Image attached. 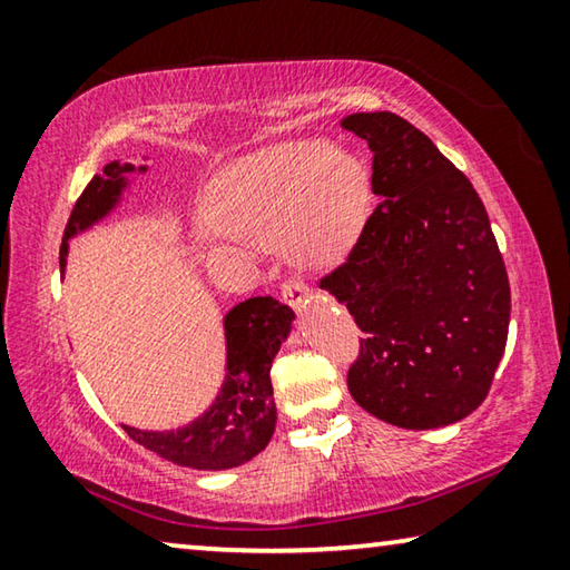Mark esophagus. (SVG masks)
<instances>
[{
  "instance_id": "esophagus-1",
  "label": "esophagus",
  "mask_w": 570,
  "mask_h": 570,
  "mask_svg": "<svg viewBox=\"0 0 570 570\" xmlns=\"http://www.w3.org/2000/svg\"><path fill=\"white\" fill-rule=\"evenodd\" d=\"M282 296L288 306L302 308L308 298V286L302 282H286L282 288Z\"/></svg>"
}]
</instances>
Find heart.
Wrapping results in <instances>:
<instances>
[{
    "mask_svg": "<svg viewBox=\"0 0 570 570\" xmlns=\"http://www.w3.org/2000/svg\"><path fill=\"white\" fill-rule=\"evenodd\" d=\"M370 196V173L360 158L306 138L228 163L200 190L198 208L220 238L282 246L294 266L320 268L350 248ZM210 248L234 250L228 244Z\"/></svg>",
    "mask_w": 570,
    "mask_h": 570,
    "instance_id": "b5f03b06",
    "label": "heart"
}]
</instances>
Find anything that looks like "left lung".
<instances>
[{"mask_svg": "<svg viewBox=\"0 0 570 570\" xmlns=\"http://www.w3.org/2000/svg\"><path fill=\"white\" fill-rule=\"evenodd\" d=\"M382 198L322 288L364 332L350 394L404 430L460 422L488 397L503 360L510 284L472 183L394 112H354Z\"/></svg>", "mask_w": 570, "mask_h": 570, "instance_id": "left-lung-1", "label": "left lung"}]
</instances>
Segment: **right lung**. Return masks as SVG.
Instances as JSON below:
<instances>
[{
  "label": "right lung",
  "instance_id": "1",
  "mask_svg": "<svg viewBox=\"0 0 570 570\" xmlns=\"http://www.w3.org/2000/svg\"><path fill=\"white\" fill-rule=\"evenodd\" d=\"M132 173H148V166L112 160L82 190L65 228L62 274L70 238L98 226L120 206ZM292 308L272 296H254L236 304L224 316L226 377L210 407L176 430L158 432L125 424V432L138 445L180 468L228 470L256 458L276 428L272 362L292 332Z\"/></svg>",
  "mask_w": 570,
  "mask_h": 570
}]
</instances>
